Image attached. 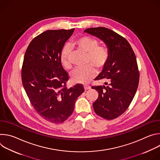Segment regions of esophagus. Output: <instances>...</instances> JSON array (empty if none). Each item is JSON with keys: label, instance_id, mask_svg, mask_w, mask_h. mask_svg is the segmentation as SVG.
Segmentation results:
<instances>
[{"label": "esophagus", "instance_id": "1", "mask_svg": "<svg viewBox=\"0 0 160 160\" xmlns=\"http://www.w3.org/2000/svg\"><path fill=\"white\" fill-rule=\"evenodd\" d=\"M83 88H84L85 90H89V89L91 88L90 86H89V85H84Z\"/></svg>", "mask_w": 160, "mask_h": 160}]
</instances>
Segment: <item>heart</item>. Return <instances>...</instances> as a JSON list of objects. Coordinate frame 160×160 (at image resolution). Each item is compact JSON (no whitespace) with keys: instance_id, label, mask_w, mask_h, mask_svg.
Here are the masks:
<instances>
[{"instance_id":"1","label":"heart","mask_w":160,"mask_h":160,"mask_svg":"<svg viewBox=\"0 0 160 160\" xmlns=\"http://www.w3.org/2000/svg\"><path fill=\"white\" fill-rule=\"evenodd\" d=\"M73 45L78 50L87 54V62L92 64L97 68H102L108 61L109 53L108 49L103 46H99L97 40L89 37H83L77 39ZM70 49L65 47L61 52L60 61L62 65L70 69L72 64L70 61ZM96 71L94 67L88 65L84 68L75 69L70 75L71 81L75 83H87L96 75Z\"/></svg>"}]
</instances>
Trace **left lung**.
Returning <instances> with one entry per match:
<instances>
[{
    "mask_svg": "<svg viewBox=\"0 0 160 160\" xmlns=\"http://www.w3.org/2000/svg\"><path fill=\"white\" fill-rule=\"evenodd\" d=\"M83 32L101 40L109 53L108 62L95 78L106 80L108 85L92 87L99 93L93 103L94 111L105 119L116 118L127 109L138 87L139 72L135 55L128 41L111 30L90 28Z\"/></svg>",
    "mask_w": 160,
    "mask_h": 160,
    "instance_id": "obj_1",
    "label": "left lung"
}]
</instances>
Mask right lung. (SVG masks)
Masks as SVG:
<instances>
[{"mask_svg":"<svg viewBox=\"0 0 160 160\" xmlns=\"http://www.w3.org/2000/svg\"><path fill=\"white\" fill-rule=\"evenodd\" d=\"M72 30L45 31L30 43L22 66L21 79L35 111L43 118L60 123L73 113L77 99L84 92L82 85L67 88L68 75L60 56Z\"/></svg>","mask_w":160,"mask_h":160,"instance_id":"right-lung-1","label":"right lung"}]
</instances>
